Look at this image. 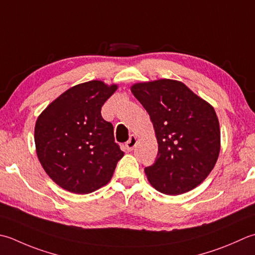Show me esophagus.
Instances as JSON below:
<instances>
[{
	"instance_id": "esophagus-1",
	"label": "esophagus",
	"mask_w": 255,
	"mask_h": 255,
	"mask_svg": "<svg viewBox=\"0 0 255 255\" xmlns=\"http://www.w3.org/2000/svg\"><path fill=\"white\" fill-rule=\"evenodd\" d=\"M137 142H138V138L134 136V134H131L130 138H129V140L126 143H125V147H126L128 151H131L132 149L136 147Z\"/></svg>"
}]
</instances>
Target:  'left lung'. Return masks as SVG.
Wrapping results in <instances>:
<instances>
[{
	"mask_svg": "<svg viewBox=\"0 0 255 255\" xmlns=\"http://www.w3.org/2000/svg\"><path fill=\"white\" fill-rule=\"evenodd\" d=\"M131 93L153 124L158 154L144 168L159 192L177 196L200 184L220 152V126L210 104L181 82L158 79L138 83Z\"/></svg>",
	"mask_w": 255,
	"mask_h": 255,
	"instance_id": "left-lung-1",
	"label": "left lung"
}]
</instances>
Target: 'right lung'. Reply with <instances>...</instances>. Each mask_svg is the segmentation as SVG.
<instances>
[{
    "label": "right lung",
    "mask_w": 255,
    "mask_h": 255,
    "mask_svg": "<svg viewBox=\"0 0 255 255\" xmlns=\"http://www.w3.org/2000/svg\"><path fill=\"white\" fill-rule=\"evenodd\" d=\"M116 89L117 85L101 81L76 85L38 116L34 132L38 160L65 190L78 194L98 190L111 181L123 158L113 125L101 113Z\"/></svg>",
    "instance_id": "1"
}]
</instances>
